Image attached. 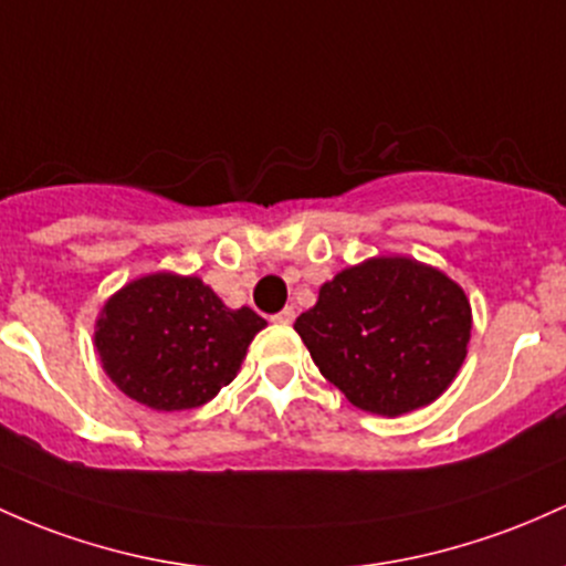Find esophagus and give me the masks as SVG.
Segmentation results:
<instances>
[{
	"label": "esophagus",
	"instance_id": "obj_1",
	"mask_svg": "<svg viewBox=\"0 0 566 566\" xmlns=\"http://www.w3.org/2000/svg\"><path fill=\"white\" fill-rule=\"evenodd\" d=\"M295 319V308L293 306H287V308H282V312L279 314H273V322H279V325H290V322Z\"/></svg>",
	"mask_w": 566,
	"mask_h": 566
}]
</instances>
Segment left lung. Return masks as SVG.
Listing matches in <instances>:
<instances>
[{
  "label": "left lung",
  "instance_id": "8db88e82",
  "mask_svg": "<svg viewBox=\"0 0 566 566\" xmlns=\"http://www.w3.org/2000/svg\"><path fill=\"white\" fill-rule=\"evenodd\" d=\"M295 331L346 400L400 416L454 381L468 354L470 303L446 273L408 258H374L322 284Z\"/></svg>",
  "mask_w": 566,
  "mask_h": 566
}]
</instances>
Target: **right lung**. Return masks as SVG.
<instances>
[{"mask_svg": "<svg viewBox=\"0 0 566 566\" xmlns=\"http://www.w3.org/2000/svg\"><path fill=\"white\" fill-rule=\"evenodd\" d=\"M263 327V316L226 308L201 279L153 273L104 306L96 349L120 392L155 411H185L233 381Z\"/></svg>", "mask_w": 566, "mask_h": 566, "instance_id": "add662e5", "label": "right lung"}]
</instances>
